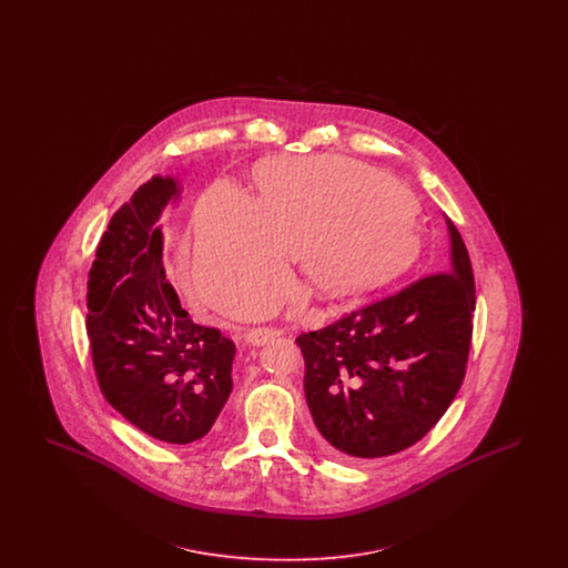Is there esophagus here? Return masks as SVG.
<instances>
[{
  "label": "esophagus",
  "mask_w": 568,
  "mask_h": 568,
  "mask_svg": "<svg viewBox=\"0 0 568 568\" xmlns=\"http://www.w3.org/2000/svg\"><path fill=\"white\" fill-rule=\"evenodd\" d=\"M281 332L274 329V327H248L244 332V341L253 347H260V345H266L268 341H272L274 336H278Z\"/></svg>",
  "instance_id": "obj_1"
}]
</instances>
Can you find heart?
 Segmentation results:
<instances>
[{
  "instance_id": "b5f03b06",
  "label": "heart",
  "mask_w": 568,
  "mask_h": 568,
  "mask_svg": "<svg viewBox=\"0 0 568 568\" xmlns=\"http://www.w3.org/2000/svg\"><path fill=\"white\" fill-rule=\"evenodd\" d=\"M255 185L257 200L221 181L195 211V287L221 311L248 296L243 313L268 311L287 281V255L325 297L377 290L419 255L417 197L368 163L274 160L257 168Z\"/></svg>"
}]
</instances>
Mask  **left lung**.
Listing matches in <instances>:
<instances>
[{"instance_id": "obj_1", "label": "left lung", "mask_w": 568, "mask_h": 568, "mask_svg": "<svg viewBox=\"0 0 568 568\" xmlns=\"http://www.w3.org/2000/svg\"><path fill=\"white\" fill-rule=\"evenodd\" d=\"M447 230L445 271L297 336L306 405L332 458L398 454L454 403L470 352L475 278L452 219Z\"/></svg>"}]
</instances>
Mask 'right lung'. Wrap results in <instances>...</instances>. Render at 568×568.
Masks as SVG:
<instances>
[{"mask_svg": "<svg viewBox=\"0 0 568 568\" xmlns=\"http://www.w3.org/2000/svg\"><path fill=\"white\" fill-rule=\"evenodd\" d=\"M181 187L153 176L112 219L87 283V334L100 389L142 433L187 445L215 426L232 392L236 347L193 324L163 271L158 225Z\"/></svg>", "mask_w": 568, "mask_h": 568, "instance_id": "obj_1", "label": "right lung"}]
</instances>
